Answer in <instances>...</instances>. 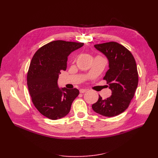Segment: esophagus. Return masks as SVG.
Segmentation results:
<instances>
[{
    "instance_id": "esophagus-1",
    "label": "esophagus",
    "mask_w": 158,
    "mask_h": 158,
    "mask_svg": "<svg viewBox=\"0 0 158 158\" xmlns=\"http://www.w3.org/2000/svg\"><path fill=\"white\" fill-rule=\"evenodd\" d=\"M86 91H87L86 89H81L79 90V92H80L81 94H84V93H85L86 92Z\"/></svg>"
}]
</instances>
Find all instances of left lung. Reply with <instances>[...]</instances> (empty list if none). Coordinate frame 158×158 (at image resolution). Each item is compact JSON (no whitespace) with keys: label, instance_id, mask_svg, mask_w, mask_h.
Returning <instances> with one entry per match:
<instances>
[{"label":"left lung","instance_id":"obj_1","mask_svg":"<svg viewBox=\"0 0 158 158\" xmlns=\"http://www.w3.org/2000/svg\"><path fill=\"white\" fill-rule=\"evenodd\" d=\"M94 47L109 61V70L104 79L112 95L106 99H102L99 95L92 109L105 117H114L126 111L134 97L138 83L136 63L131 52L118 43L111 41Z\"/></svg>","mask_w":158,"mask_h":158}]
</instances>
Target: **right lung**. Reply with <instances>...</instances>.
<instances>
[{
	"label": "right lung",
	"mask_w": 158,
	"mask_h": 158,
	"mask_svg": "<svg viewBox=\"0 0 158 158\" xmlns=\"http://www.w3.org/2000/svg\"><path fill=\"white\" fill-rule=\"evenodd\" d=\"M83 45L53 41L40 48L32 58L27 76L28 89L36 108L49 119L57 120L67 115L79 94L77 88L60 89L57 79L61 71L66 69L68 56Z\"/></svg>",
	"instance_id": "right-lung-1"
}]
</instances>
